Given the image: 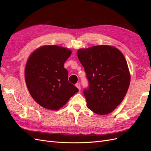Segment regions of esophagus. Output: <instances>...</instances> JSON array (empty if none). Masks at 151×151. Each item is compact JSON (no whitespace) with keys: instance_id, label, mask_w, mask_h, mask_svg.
<instances>
[{"instance_id":"esophagus-1","label":"esophagus","mask_w":151,"mask_h":151,"mask_svg":"<svg viewBox=\"0 0 151 151\" xmlns=\"http://www.w3.org/2000/svg\"><path fill=\"white\" fill-rule=\"evenodd\" d=\"M76 86L77 87V89H78L79 90H81V84H80V83H77V84H76Z\"/></svg>"}]
</instances>
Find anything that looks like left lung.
Returning <instances> with one entry per match:
<instances>
[{
  "mask_svg": "<svg viewBox=\"0 0 151 151\" xmlns=\"http://www.w3.org/2000/svg\"><path fill=\"white\" fill-rule=\"evenodd\" d=\"M77 57L89 82L83 91L87 106L98 115L111 113L129 88L130 74L124 56L115 47L98 45L78 50Z\"/></svg>",
  "mask_w": 151,
  "mask_h": 151,
  "instance_id": "left-lung-1",
  "label": "left lung"
}]
</instances>
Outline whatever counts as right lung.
<instances>
[{
	"instance_id": "obj_1",
	"label": "right lung",
	"mask_w": 151,
	"mask_h": 151,
	"mask_svg": "<svg viewBox=\"0 0 151 151\" xmlns=\"http://www.w3.org/2000/svg\"><path fill=\"white\" fill-rule=\"evenodd\" d=\"M71 50L57 45H45L31 53L25 67L27 88L35 101L48 109L58 110L78 92L68 81L63 63Z\"/></svg>"
}]
</instances>
